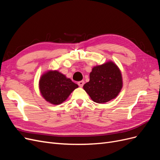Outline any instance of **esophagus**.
<instances>
[{
	"mask_svg": "<svg viewBox=\"0 0 160 160\" xmlns=\"http://www.w3.org/2000/svg\"><path fill=\"white\" fill-rule=\"evenodd\" d=\"M77 83H78V85L80 87V88H82V87L83 86V85H84V83H85V82H84V81H79Z\"/></svg>",
	"mask_w": 160,
	"mask_h": 160,
	"instance_id": "esophagus-1",
	"label": "esophagus"
}]
</instances>
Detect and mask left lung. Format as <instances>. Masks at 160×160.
I'll return each instance as SVG.
<instances>
[{"instance_id":"obj_1","label":"left lung","mask_w":160,"mask_h":160,"mask_svg":"<svg viewBox=\"0 0 160 160\" xmlns=\"http://www.w3.org/2000/svg\"><path fill=\"white\" fill-rule=\"evenodd\" d=\"M89 81L83 85L91 99L103 103L115 98L122 88V77L118 67L113 62L93 67Z\"/></svg>"}]
</instances>
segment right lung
Returning <instances> with one entry per match:
<instances>
[{"label":"right lung","mask_w":160,"mask_h":160,"mask_svg":"<svg viewBox=\"0 0 160 160\" xmlns=\"http://www.w3.org/2000/svg\"><path fill=\"white\" fill-rule=\"evenodd\" d=\"M78 85L57 71H49L43 74L39 81V89L45 99L53 105L65 101Z\"/></svg>","instance_id":"obj_1"}]
</instances>
